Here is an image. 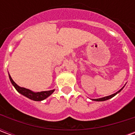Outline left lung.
<instances>
[{"label": "left lung", "mask_w": 135, "mask_h": 135, "mask_svg": "<svg viewBox=\"0 0 135 135\" xmlns=\"http://www.w3.org/2000/svg\"><path fill=\"white\" fill-rule=\"evenodd\" d=\"M122 88L120 90H119L118 92H116V93L113 94V95H109V96H106V97H104V98H98V99H93V100H95V101H104V100H108L110 99V98H113V96H115L116 94L119 93L120 91L122 90Z\"/></svg>", "instance_id": "1"}]
</instances>
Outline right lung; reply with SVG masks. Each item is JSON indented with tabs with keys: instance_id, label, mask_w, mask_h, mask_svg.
I'll return each instance as SVG.
<instances>
[{
	"instance_id": "add662e5",
	"label": "right lung",
	"mask_w": 135,
	"mask_h": 135,
	"mask_svg": "<svg viewBox=\"0 0 135 135\" xmlns=\"http://www.w3.org/2000/svg\"><path fill=\"white\" fill-rule=\"evenodd\" d=\"M9 79H10L12 85H13V87L16 88V90L19 92V93L22 94L23 95H25L28 98L35 100V101H41L42 100H45L48 96H50L55 90H53L49 91H42V92H40V93H34L32 91H31L30 90H28V89H26L25 88H21V87L18 86L12 79L10 74H9Z\"/></svg>"
}]
</instances>
